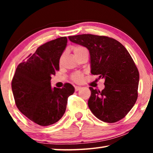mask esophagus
Returning <instances> with one entry per match:
<instances>
[{
    "mask_svg": "<svg viewBox=\"0 0 153 153\" xmlns=\"http://www.w3.org/2000/svg\"><path fill=\"white\" fill-rule=\"evenodd\" d=\"M74 88H75V91H79V90L81 88V87H80V86H75Z\"/></svg>",
    "mask_w": 153,
    "mask_h": 153,
    "instance_id": "1",
    "label": "esophagus"
}]
</instances>
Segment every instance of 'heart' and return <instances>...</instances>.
I'll list each match as a JSON object with an SVG mask.
<instances>
[{
    "label": "heart",
    "instance_id": "1",
    "mask_svg": "<svg viewBox=\"0 0 153 153\" xmlns=\"http://www.w3.org/2000/svg\"><path fill=\"white\" fill-rule=\"evenodd\" d=\"M84 51H86V49H85L84 47H81V46H76V47L73 48V51H74L75 56ZM83 74L82 73L78 72L74 73V74L72 75V79L74 82L80 83L83 80Z\"/></svg>",
    "mask_w": 153,
    "mask_h": 153
}]
</instances>
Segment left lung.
I'll return each mask as SVG.
<instances>
[{
	"label": "left lung",
	"instance_id": "1",
	"mask_svg": "<svg viewBox=\"0 0 153 153\" xmlns=\"http://www.w3.org/2000/svg\"><path fill=\"white\" fill-rule=\"evenodd\" d=\"M68 38L88 49L91 74L105 79L102 91L90 87V110L106 123L123 119L138 97L139 73L130 54L122 44L106 36L83 34Z\"/></svg>",
	"mask_w": 153,
	"mask_h": 153
}]
</instances>
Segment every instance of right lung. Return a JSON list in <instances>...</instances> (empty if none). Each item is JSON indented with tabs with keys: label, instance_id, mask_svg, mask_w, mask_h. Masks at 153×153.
I'll use <instances>...</instances> for the list:
<instances>
[{
	"label": "right lung",
	"instance_id": "obj_1",
	"mask_svg": "<svg viewBox=\"0 0 153 153\" xmlns=\"http://www.w3.org/2000/svg\"><path fill=\"white\" fill-rule=\"evenodd\" d=\"M68 39L61 37L41 45L16 69L12 90L18 109L41 126L58 122L65 112L69 96L74 92L70 83L62 88L51 86V75L59 70V60Z\"/></svg>",
	"mask_w": 153,
	"mask_h": 153
}]
</instances>
